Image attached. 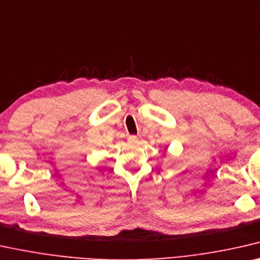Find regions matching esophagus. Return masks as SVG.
<instances>
[{"label":"esophagus","instance_id":"obj_1","mask_svg":"<svg viewBox=\"0 0 260 260\" xmlns=\"http://www.w3.org/2000/svg\"><path fill=\"white\" fill-rule=\"evenodd\" d=\"M127 140H128V142L132 143V145H135V143H138V137L137 135H129V137L127 138Z\"/></svg>","mask_w":260,"mask_h":260}]
</instances>
